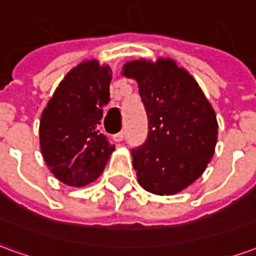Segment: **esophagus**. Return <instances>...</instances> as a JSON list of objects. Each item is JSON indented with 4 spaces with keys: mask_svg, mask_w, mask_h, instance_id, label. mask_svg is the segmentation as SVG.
<instances>
[{
    "mask_svg": "<svg viewBox=\"0 0 256 256\" xmlns=\"http://www.w3.org/2000/svg\"><path fill=\"white\" fill-rule=\"evenodd\" d=\"M123 138H124V132H119L114 136V141H116V142H120Z\"/></svg>",
    "mask_w": 256,
    "mask_h": 256,
    "instance_id": "34e87169",
    "label": "esophagus"
}]
</instances>
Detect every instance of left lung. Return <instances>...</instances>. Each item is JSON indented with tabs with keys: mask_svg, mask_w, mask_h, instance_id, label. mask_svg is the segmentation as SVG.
Returning a JSON list of instances; mask_svg holds the SVG:
<instances>
[{
	"mask_svg": "<svg viewBox=\"0 0 256 256\" xmlns=\"http://www.w3.org/2000/svg\"><path fill=\"white\" fill-rule=\"evenodd\" d=\"M148 115V138L132 150L140 186L159 196L182 192L206 170L218 138L216 115L196 79L176 60L128 62Z\"/></svg>",
	"mask_w": 256,
	"mask_h": 256,
	"instance_id": "obj_1",
	"label": "left lung"
}]
</instances>
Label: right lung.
Masks as SVG:
<instances>
[{"mask_svg": "<svg viewBox=\"0 0 256 256\" xmlns=\"http://www.w3.org/2000/svg\"><path fill=\"white\" fill-rule=\"evenodd\" d=\"M111 67L90 58L71 68L44 108L40 146L58 181L82 188L98 178L115 145L100 133L110 101Z\"/></svg>", "mask_w": 256, "mask_h": 256, "instance_id": "1", "label": "right lung"}]
</instances>
